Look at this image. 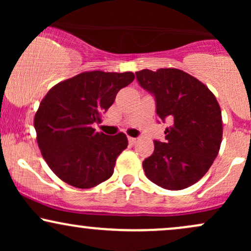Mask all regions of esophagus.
Returning a JSON list of instances; mask_svg holds the SVG:
<instances>
[{
	"label": "esophagus",
	"instance_id": "esophagus-1",
	"mask_svg": "<svg viewBox=\"0 0 251 251\" xmlns=\"http://www.w3.org/2000/svg\"><path fill=\"white\" fill-rule=\"evenodd\" d=\"M128 142L131 145H133V144L137 143V138H132V137H128Z\"/></svg>",
	"mask_w": 251,
	"mask_h": 251
}]
</instances>
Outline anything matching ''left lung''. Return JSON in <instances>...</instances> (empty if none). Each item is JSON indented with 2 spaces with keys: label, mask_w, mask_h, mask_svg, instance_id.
Returning a JSON list of instances; mask_svg holds the SVG:
<instances>
[{
  "label": "left lung",
  "mask_w": 251,
  "mask_h": 251,
  "mask_svg": "<svg viewBox=\"0 0 251 251\" xmlns=\"http://www.w3.org/2000/svg\"><path fill=\"white\" fill-rule=\"evenodd\" d=\"M140 86L155 98V112L172 125L165 142L143 162L146 177L168 190L194 185L208 172L220 151L223 125L217 99L210 89L177 68L135 73Z\"/></svg>",
  "instance_id": "left-lung-1"
}]
</instances>
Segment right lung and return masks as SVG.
Segmentation results:
<instances>
[{
  "label": "right lung",
  "mask_w": 251,
  "mask_h": 251,
  "mask_svg": "<svg viewBox=\"0 0 251 251\" xmlns=\"http://www.w3.org/2000/svg\"><path fill=\"white\" fill-rule=\"evenodd\" d=\"M134 80L132 72H83L51 87L34 118L43 159L60 179L79 189L107 180L117 158L127 148L120 132H96L94 123L111 107L120 89Z\"/></svg>",
  "instance_id": "obj_1"
}]
</instances>
